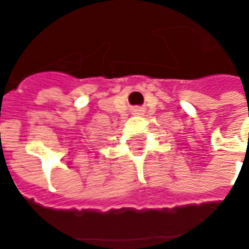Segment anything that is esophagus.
Masks as SVG:
<instances>
[{
	"instance_id": "obj_1",
	"label": "esophagus",
	"mask_w": 249,
	"mask_h": 249,
	"mask_svg": "<svg viewBox=\"0 0 249 249\" xmlns=\"http://www.w3.org/2000/svg\"><path fill=\"white\" fill-rule=\"evenodd\" d=\"M145 112V108H141V107H136L135 109H133V114H141Z\"/></svg>"
}]
</instances>
